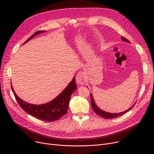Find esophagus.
I'll list each match as a JSON object with an SVG mask.
<instances>
[{"label":"esophagus","mask_w":154,"mask_h":154,"mask_svg":"<svg viewBox=\"0 0 154 154\" xmlns=\"http://www.w3.org/2000/svg\"><path fill=\"white\" fill-rule=\"evenodd\" d=\"M76 82L79 85H84L86 82V75L83 72H79L76 75Z\"/></svg>","instance_id":"obj_1"}]
</instances>
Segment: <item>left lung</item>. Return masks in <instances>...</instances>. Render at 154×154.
<instances>
[{"instance_id":"obj_1","label":"left lung","mask_w":154,"mask_h":154,"mask_svg":"<svg viewBox=\"0 0 154 154\" xmlns=\"http://www.w3.org/2000/svg\"><path fill=\"white\" fill-rule=\"evenodd\" d=\"M122 40H123V41H124V42H129V40H128L127 39H126L124 37H122ZM91 106H92V107L94 111L97 114L99 115V116H100V117H102L103 118H105V119H113V118L117 117H119L120 116H122V115L124 114L125 113H126L128 111L131 110L133 108V107L134 106V105H135V103H134L130 109H128V110H125L124 112L118 113V114H117V113H116H116H109V112H107L106 111L102 110V109H99L97 106V105L95 104V103L94 102L93 96H92V95L91 94Z\"/></svg>"}]
</instances>
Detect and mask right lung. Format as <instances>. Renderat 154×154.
<instances>
[{
    "instance_id": "add662e5",
    "label": "right lung",
    "mask_w": 154,
    "mask_h": 154,
    "mask_svg": "<svg viewBox=\"0 0 154 154\" xmlns=\"http://www.w3.org/2000/svg\"><path fill=\"white\" fill-rule=\"evenodd\" d=\"M43 32H45V30H39L35 32L24 44L27 42L29 40L37 34L43 33ZM75 79V77L73 78L72 80L66 88L54 99L48 103L40 105L31 104L22 100L15 93L12 84L11 88L15 99L17 100L19 106L27 114L40 120L47 121V122H53L60 119L67 114L71 95L77 88Z\"/></svg>"
}]
</instances>
